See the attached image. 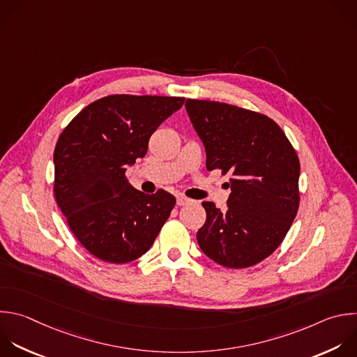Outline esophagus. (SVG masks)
<instances>
[{
  "instance_id": "esophagus-1",
  "label": "esophagus",
  "mask_w": 357,
  "mask_h": 357,
  "mask_svg": "<svg viewBox=\"0 0 357 357\" xmlns=\"http://www.w3.org/2000/svg\"><path fill=\"white\" fill-rule=\"evenodd\" d=\"M192 200L189 199V197H186V196H183V195H178L176 196V204L178 206H185V204H188V203H190Z\"/></svg>"
}]
</instances>
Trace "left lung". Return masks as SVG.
<instances>
[{"label":"left lung","instance_id":"left-lung-1","mask_svg":"<svg viewBox=\"0 0 357 357\" xmlns=\"http://www.w3.org/2000/svg\"><path fill=\"white\" fill-rule=\"evenodd\" d=\"M208 171L229 172L227 210L203 202L197 244L211 261L241 269L259 264L283 241L298 210V157L265 114L234 105L186 99Z\"/></svg>","mask_w":357,"mask_h":357}]
</instances>
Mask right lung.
Masks as SVG:
<instances>
[{
  "label": "right lung",
  "instance_id": "add662e5",
  "mask_svg": "<svg viewBox=\"0 0 357 357\" xmlns=\"http://www.w3.org/2000/svg\"><path fill=\"white\" fill-rule=\"evenodd\" d=\"M185 98L109 95L84 107L54 149V196L77 240L96 258L128 264L144 255L175 197L135 189L125 172L143 158L158 126Z\"/></svg>",
  "mask_w": 357,
  "mask_h": 357
}]
</instances>
